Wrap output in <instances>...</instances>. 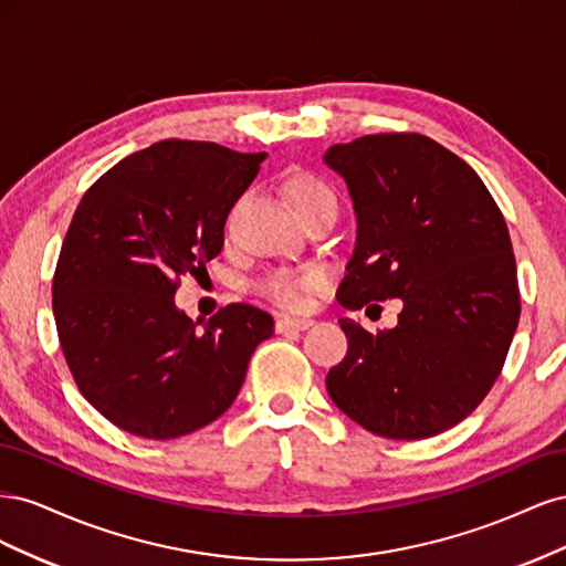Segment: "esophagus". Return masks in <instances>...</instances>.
I'll return each mask as SVG.
<instances>
[{
	"label": "esophagus",
	"mask_w": 566,
	"mask_h": 566,
	"mask_svg": "<svg viewBox=\"0 0 566 566\" xmlns=\"http://www.w3.org/2000/svg\"><path fill=\"white\" fill-rule=\"evenodd\" d=\"M312 318H295V316H283L276 321V333H290V331H306L312 328Z\"/></svg>",
	"instance_id": "34e87169"
}]
</instances>
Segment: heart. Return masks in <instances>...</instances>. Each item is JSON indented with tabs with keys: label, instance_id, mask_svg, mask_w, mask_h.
I'll return each instance as SVG.
<instances>
[{
	"label": "heart",
	"instance_id": "1",
	"mask_svg": "<svg viewBox=\"0 0 566 566\" xmlns=\"http://www.w3.org/2000/svg\"><path fill=\"white\" fill-rule=\"evenodd\" d=\"M285 193L293 202L300 219L321 210H337V196L333 188L312 172H293L285 179ZM325 283V273L318 266L276 269L260 281V293L285 310H300L306 295Z\"/></svg>",
	"mask_w": 566,
	"mask_h": 566
}]
</instances>
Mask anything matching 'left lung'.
<instances>
[{
	"instance_id": "obj_1",
	"label": "left lung",
	"mask_w": 566,
	"mask_h": 566,
	"mask_svg": "<svg viewBox=\"0 0 566 566\" xmlns=\"http://www.w3.org/2000/svg\"><path fill=\"white\" fill-rule=\"evenodd\" d=\"M323 163L347 181L356 214L337 302H403L399 323L375 335L339 318L349 349L325 387L373 434L434 437L484 401L517 331L503 212L465 160L422 134H368Z\"/></svg>"
}]
</instances>
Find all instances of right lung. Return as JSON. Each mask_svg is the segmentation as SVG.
<instances>
[{
    "instance_id": "1",
    "label": "right lung",
    "mask_w": 566,
    "mask_h": 566,
    "mask_svg": "<svg viewBox=\"0 0 566 566\" xmlns=\"http://www.w3.org/2000/svg\"><path fill=\"white\" fill-rule=\"evenodd\" d=\"M264 158L167 139L82 196L51 287L54 318L82 397L119 430L177 439L224 416L252 352L273 335V318L252 304L202 325L175 304L179 279L224 248L229 210Z\"/></svg>"
}]
</instances>
